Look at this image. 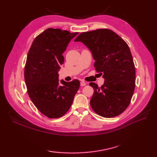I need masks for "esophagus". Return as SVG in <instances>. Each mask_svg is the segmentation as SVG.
Masks as SVG:
<instances>
[{"instance_id": "esophagus-1", "label": "esophagus", "mask_w": 157, "mask_h": 157, "mask_svg": "<svg viewBox=\"0 0 157 157\" xmlns=\"http://www.w3.org/2000/svg\"><path fill=\"white\" fill-rule=\"evenodd\" d=\"M86 85V83L85 82H84V81H82L81 82V83H80V86H84Z\"/></svg>"}]
</instances>
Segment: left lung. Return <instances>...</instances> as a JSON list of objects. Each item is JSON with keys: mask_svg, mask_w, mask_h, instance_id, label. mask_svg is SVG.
Returning <instances> with one entry per match:
<instances>
[{"mask_svg": "<svg viewBox=\"0 0 157 157\" xmlns=\"http://www.w3.org/2000/svg\"><path fill=\"white\" fill-rule=\"evenodd\" d=\"M74 41L90 50L96 71L105 79L101 87L90 83L94 90L90 102L93 111L106 118L121 114L131 102L136 86L135 65L128 45L109 29L81 33Z\"/></svg>", "mask_w": 157, "mask_h": 157, "instance_id": "1", "label": "left lung"}]
</instances>
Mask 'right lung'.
<instances>
[{
	"instance_id": "add662e5",
	"label": "right lung",
	"mask_w": 157,
	"mask_h": 157,
	"mask_svg": "<svg viewBox=\"0 0 157 157\" xmlns=\"http://www.w3.org/2000/svg\"><path fill=\"white\" fill-rule=\"evenodd\" d=\"M78 32L48 28L36 36L29 50L24 78L28 94L36 107L50 119L59 118L71 107L80 83L59 82L64 52Z\"/></svg>"
}]
</instances>
